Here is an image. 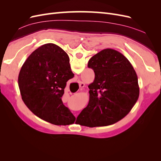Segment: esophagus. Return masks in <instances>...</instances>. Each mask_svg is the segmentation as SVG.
<instances>
[{"label":"esophagus","instance_id":"34e87169","mask_svg":"<svg viewBox=\"0 0 161 161\" xmlns=\"http://www.w3.org/2000/svg\"><path fill=\"white\" fill-rule=\"evenodd\" d=\"M79 86H80V88H82V87H84V86H85V84L83 83V82H80V84H79Z\"/></svg>","mask_w":161,"mask_h":161}]
</instances>
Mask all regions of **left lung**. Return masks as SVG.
<instances>
[{
	"mask_svg": "<svg viewBox=\"0 0 161 161\" xmlns=\"http://www.w3.org/2000/svg\"><path fill=\"white\" fill-rule=\"evenodd\" d=\"M95 72L88 86V105L77 117L82 125L101 127L123 119L139 97L138 76L132 65L122 53L110 48L101 50L88 62Z\"/></svg>",
	"mask_w": 161,
	"mask_h": 161,
	"instance_id": "obj_1",
	"label": "left lung"
}]
</instances>
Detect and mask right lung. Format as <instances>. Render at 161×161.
I'll use <instances>...</instances> for the list:
<instances>
[{
    "label": "right lung",
    "instance_id": "add662e5",
    "mask_svg": "<svg viewBox=\"0 0 161 161\" xmlns=\"http://www.w3.org/2000/svg\"><path fill=\"white\" fill-rule=\"evenodd\" d=\"M69 62L60 47L46 43L27 58L18 77L24 103L38 118L57 125L72 124L76 119L61 99L67 81L74 77Z\"/></svg>",
    "mask_w": 161,
    "mask_h": 161
}]
</instances>
